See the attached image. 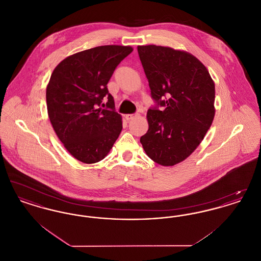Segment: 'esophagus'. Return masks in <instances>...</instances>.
Instances as JSON below:
<instances>
[{
	"mask_svg": "<svg viewBox=\"0 0 261 261\" xmlns=\"http://www.w3.org/2000/svg\"><path fill=\"white\" fill-rule=\"evenodd\" d=\"M137 114H126V115H125V118H126L127 121H130V120H132L133 118H135Z\"/></svg>",
	"mask_w": 261,
	"mask_h": 261,
	"instance_id": "esophagus-1",
	"label": "esophagus"
}]
</instances>
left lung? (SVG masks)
<instances>
[{
  "instance_id": "left-lung-1",
  "label": "left lung",
  "mask_w": 261,
  "mask_h": 261,
  "mask_svg": "<svg viewBox=\"0 0 261 261\" xmlns=\"http://www.w3.org/2000/svg\"><path fill=\"white\" fill-rule=\"evenodd\" d=\"M152 98L163 111L149 110L148 132L140 142L151 161L173 166L199 147L215 115V84L203 63L186 50L138 46Z\"/></svg>"
}]
</instances>
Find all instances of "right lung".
Here are the masks:
<instances>
[{
    "mask_svg": "<svg viewBox=\"0 0 261 261\" xmlns=\"http://www.w3.org/2000/svg\"><path fill=\"white\" fill-rule=\"evenodd\" d=\"M133 50L107 45L73 54L60 62L46 90L47 110L56 134L77 161L92 164L103 160L122 130V117L112 111L109 83L115 67ZM108 98L107 106L102 99Z\"/></svg>",
    "mask_w": 261,
    "mask_h": 261,
    "instance_id": "add662e5",
    "label": "right lung"
}]
</instances>
